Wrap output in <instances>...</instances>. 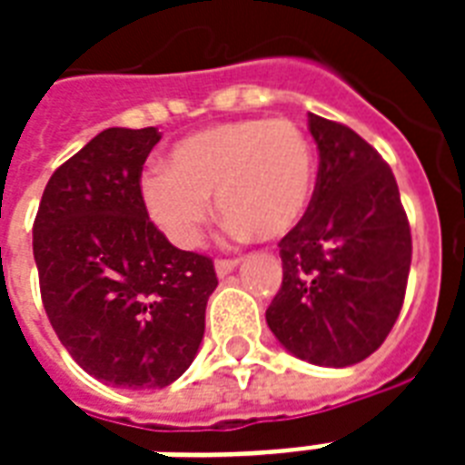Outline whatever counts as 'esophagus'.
<instances>
[{
	"label": "esophagus",
	"instance_id": "1",
	"mask_svg": "<svg viewBox=\"0 0 465 465\" xmlns=\"http://www.w3.org/2000/svg\"><path fill=\"white\" fill-rule=\"evenodd\" d=\"M239 265V261L236 258H219L217 262H214V268H217V275L219 277H226L229 272H233V268Z\"/></svg>",
	"mask_w": 465,
	"mask_h": 465
}]
</instances>
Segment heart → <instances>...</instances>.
Listing matches in <instances>:
<instances>
[{
	"label": "heart",
	"instance_id": "b5f03b06",
	"mask_svg": "<svg viewBox=\"0 0 465 465\" xmlns=\"http://www.w3.org/2000/svg\"><path fill=\"white\" fill-rule=\"evenodd\" d=\"M316 188L311 142L290 120H233L190 134L171 149L166 171L142 178V200L168 239L197 246L210 200L222 217L258 239L292 232Z\"/></svg>",
	"mask_w": 465,
	"mask_h": 465
}]
</instances>
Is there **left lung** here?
Wrapping results in <instances>:
<instances>
[{
  "label": "left lung",
  "instance_id": "8db88e82",
  "mask_svg": "<svg viewBox=\"0 0 465 465\" xmlns=\"http://www.w3.org/2000/svg\"><path fill=\"white\" fill-rule=\"evenodd\" d=\"M318 144L313 197L280 246L282 287L265 311L299 360L350 367L376 352L408 287L412 239L393 171L342 123L309 113Z\"/></svg>",
  "mask_w": 465,
  "mask_h": 465
}]
</instances>
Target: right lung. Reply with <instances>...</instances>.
Masks as SVG:
<instances>
[{"instance_id": "obj_1", "label": "right lung", "mask_w": 465, "mask_h": 465, "mask_svg": "<svg viewBox=\"0 0 465 465\" xmlns=\"http://www.w3.org/2000/svg\"><path fill=\"white\" fill-rule=\"evenodd\" d=\"M156 127H108L47 181L33 222L40 299L79 367L118 389H163L195 360L212 258L168 243L142 200Z\"/></svg>"}]
</instances>
